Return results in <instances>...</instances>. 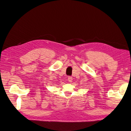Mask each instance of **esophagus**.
Instances as JSON below:
<instances>
[{
    "instance_id": "1",
    "label": "esophagus",
    "mask_w": 131,
    "mask_h": 131,
    "mask_svg": "<svg viewBox=\"0 0 131 131\" xmlns=\"http://www.w3.org/2000/svg\"><path fill=\"white\" fill-rule=\"evenodd\" d=\"M68 81H69L70 82H72L73 81V78L71 77H69L68 78Z\"/></svg>"
}]
</instances>
